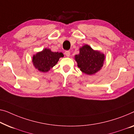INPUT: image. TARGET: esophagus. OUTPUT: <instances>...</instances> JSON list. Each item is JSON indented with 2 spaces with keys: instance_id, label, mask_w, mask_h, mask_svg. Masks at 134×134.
<instances>
[{
  "instance_id": "1",
  "label": "esophagus",
  "mask_w": 134,
  "mask_h": 134,
  "mask_svg": "<svg viewBox=\"0 0 134 134\" xmlns=\"http://www.w3.org/2000/svg\"><path fill=\"white\" fill-rule=\"evenodd\" d=\"M65 55L67 56V57H70V51H66L65 52Z\"/></svg>"
}]
</instances>
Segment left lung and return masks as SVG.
Returning <instances> with one entry per match:
<instances>
[{"label":"left lung","instance_id":"1","mask_svg":"<svg viewBox=\"0 0 134 134\" xmlns=\"http://www.w3.org/2000/svg\"><path fill=\"white\" fill-rule=\"evenodd\" d=\"M79 50V54L75 56V60L82 72L92 75L101 69L105 59L103 53L94 51L88 45L83 46Z\"/></svg>","mask_w":134,"mask_h":134}]
</instances>
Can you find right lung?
I'll use <instances>...</instances> for the list:
<instances>
[{"mask_svg": "<svg viewBox=\"0 0 134 134\" xmlns=\"http://www.w3.org/2000/svg\"><path fill=\"white\" fill-rule=\"evenodd\" d=\"M63 57L61 52H53L50 49H45L34 56L32 62L39 71L47 72L58 63L59 58Z\"/></svg>", "mask_w": 134, "mask_h": 134, "instance_id": "obj_1", "label": "right lung"}]
</instances>
